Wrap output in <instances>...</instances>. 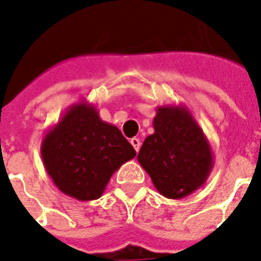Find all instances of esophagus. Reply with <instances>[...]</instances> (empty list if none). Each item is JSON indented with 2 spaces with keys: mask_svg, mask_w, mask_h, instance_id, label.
I'll list each match as a JSON object with an SVG mask.
<instances>
[{
  "mask_svg": "<svg viewBox=\"0 0 261 261\" xmlns=\"http://www.w3.org/2000/svg\"><path fill=\"white\" fill-rule=\"evenodd\" d=\"M130 143L133 145V147L135 149V151L138 153L139 151V147H141V141H139L138 138H131L130 139Z\"/></svg>",
  "mask_w": 261,
  "mask_h": 261,
  "instance_id": "esophagus-1",
  "label": "esophagus"
}]
</instances>
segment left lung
Listing matches in <instances>:
<instances>
[{"instance_id":"obj_1","label":"left lung","mask_w":261,"mask_h":261,"mask_svg":"<svg viewBox=\"0 0 261 261\" xmlns=\"http://www.w3.org/2000/svg\"><path fill=\"white\" fill-rule=\"evenodd\" d=\"M153 127L154 133L143 141L137 159L155 190L168 199H182L204 186L214 154L190 110L157 107Z\"/></svg>"}]
</instances>
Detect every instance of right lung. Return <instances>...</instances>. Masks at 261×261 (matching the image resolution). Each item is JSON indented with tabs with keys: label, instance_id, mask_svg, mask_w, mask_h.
<instances>
[{
	"label": "right lung",
	"instance_id": "1",
	"mask_svg": "<svg viewBox=\"0 0 261 261\" xmlns=\"http://www.w3.org/2000/svg\"><path fill=\"white\" fill-rule=\"evenodd\" d=\"M40 153L57 188L83 202L100 198L112 174L137 154L118 127L102 122L87 101L67 108L43 137Z\"/></svg>",
	"mask_w": 261,
	"mask_h": 261
}]
</instances>
